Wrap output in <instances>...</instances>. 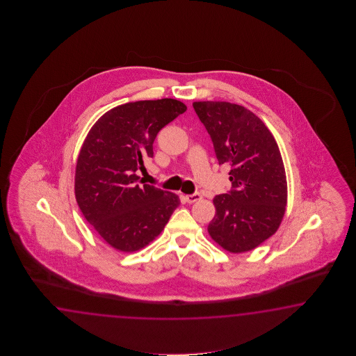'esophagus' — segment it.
<instances>
[{
  "label": "esophagus",
  "instance_id": "34e87169",
  "mask_svg": "<svg viewBox=\"0 0 356 356\" xmlns=\"http://www.w3.org/2000/svg\"><path fill=\"white\" fill-rule=\"evenodd\" d=\"M184 198H186V201H187L188 204H193V202H196L198 200H201L202 196H201V193L196 192V193H193V195H187Z\"/></svg>",
  "mask_w": 356,
  "mask_h": 356
}]
</instances>
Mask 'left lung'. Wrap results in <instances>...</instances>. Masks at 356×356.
<instances>
[{
  "mask_svg": "<svg viewBox=\"0 0 356 356\" xmlns=\"http://www.w3.org/2000/svg\"><path fill=\"white\" fill-rule=\"evenodd\" d=\"M219 164H229L232 189L213 198L209 234L230 253L254 250L280 227L288 183L276 140L256 114L229 102H195Z\"/></svg>",
  "mask_w": 356,
  "mask_h": 356,
  "instance_id": "8db88e82",
  "label": "left lung"
}]
</instances>
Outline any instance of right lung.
<instances>
[{
    "label": "right lung",
    "mask_w": 356,
    "mask_h": 356,
    "mask_svg": "<svg viewBox=\"0 0 356 356\" xmlns=\"http://www.w3.org/2000/svg\"><path fill=\"white\" fill-rule=\"evenodd\" d=\"M187 111L177 99L115 106L91 127L76 161V202L111 247L136 252L164 230L181 204L172 192L143 184L137 170L152 158L160 129Z\"/></svg>",
    "instance_id": "1"
}]
</instances>
